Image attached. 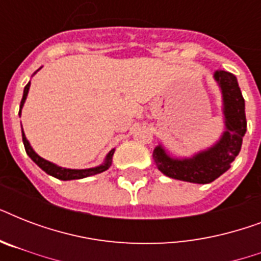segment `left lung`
Segmentation results:
<instances>
[{
	"mask_svg": "<svg viewBox=\"0 0 261 261\" xmlns=\"http://www.w3.org/2000/svg\"><path fill=\"white\" fill-rule=\"evenodd\" d=\"M214 80L222 93V114L225 131L219 139L204 150L191 157H173L163 145L155 146L153 160L160 172L181 181L208 184L230 168L239 155L247 133L245 101L234 74L217 70Z\"/></svg>",
	"mask_w": 261,
	"mask_h": 261,
	"instance_id": "1",
	"label": "left lung"
}]
</instances>
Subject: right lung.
<instances>
[{"label":"right lung","instance_id":"obj_1","mask_svg":"<svg viewBox=\"0 0 261 261\" xmlns=\"http://www.w3.org/2000/svg\"><path fill=\"white\" fill-rule=\"evenodd\" d=\"M39 70H40V69H39ZM36 71H35L34 74H36ZM30 87H31V83H28L25 85V88H24V93H22L21 102H20V111H18V115H21L22 106H24V102H25L27 100V96H28V92H30ZM21 134H22V143H24L27 154L30 155V159L32 160V161H34V163L36 164L40 169H43V171L46 172L47 174H50V176H53V177L59 178V180H65V181H66V180H75V178L89 177V176H93V174L101 173V172L107 171V169L111 167V164H112V155H114L115 153V149H112V150L107 154L104 163L100 164V165H97V167H94V168H88V169H69V168L58 167L57 164L50 163V161L42 159V157H40V155H39L34 149H32V146H31L30 142H28V139H27L25 134H24V131H22V127H21Z\"/></svg>","mask_w":261,"mask_h":261}]
</instances>
